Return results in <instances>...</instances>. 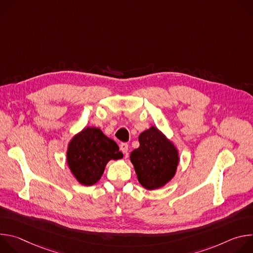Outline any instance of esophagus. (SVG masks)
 Here are the masks:
<instances>
[{"label": "esophagus", "instance_id": "obj_1", "mask_svg": "<svg viewBox=\"0 0 253 253\" xmlns=\"http://www.w3.org/2000/svg\"><path fill=\"white\" fill-rule=\"evenodd\" d=\"M120 150L124 153V154H128V150H129V146H128V144L127 143H121V145H120Z\"/></svg>", "mask_w": 253, "mask_h": 253}]
</instances>
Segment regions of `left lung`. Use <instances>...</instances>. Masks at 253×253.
Wrapping results in <instances>:
<instances>
[{"mask_svg": "<svg viewBox=\"0 0 253 253\" xmlns=\"http://www.w3.org/2000/svg\"><path fill=\"white\" fill-rule=\"evenodd\" d=\"M139 143L130 155L138 181L148 190L162 187L175 174L179 160L176 148L155 127L142 132Z\"/></svg>", "mask_w": 253, "mask_h": 253, "instance_id": "8db88e82", "label": "left lung"}]
</instances>
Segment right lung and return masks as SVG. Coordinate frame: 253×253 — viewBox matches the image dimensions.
I'll return each instance as SVG.
<instances>
[{
  "instance_id": "1",
  "label": "right lung",
  "mask_w": 253,
  "mask_h": 253,
  "mask_svg": "<svg viewBox=\"0 0 253 253\" xmlns=\"http://www.w3.org/2000/svg\"><path fill=\"white\" fill-rule=\"evenodd\" d=\"M122 157L116 142L95 127H87L76 135L67 151V161L72 173L86 186L98 181L108 161Z\"/></svg>"
}]
</instances>
